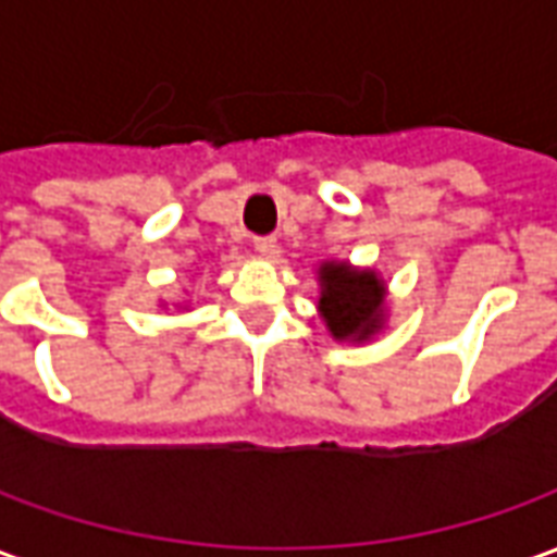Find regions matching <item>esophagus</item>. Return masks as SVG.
<instances>
[{"label":"esophagus","instance_id":"1","mask_svg":"<svg viewBox=\"0 0 557 557\" xmlns=\"http://www.w3.org/2000/svg\"><path fill=\"white\" fill-rule=\"evenodd\" d=\"M253 247L259 256H271L274 247H277V238L274 235H259V238H253Z\"/></svg>","mask_w":557,"mask_h":557}]
</instances>
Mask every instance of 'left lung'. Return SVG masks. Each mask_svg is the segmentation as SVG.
<instances>
[{
	"instance_id": "1",
	"label": "left lung",
	"mask_w": 557,
	"mask_h": 557,
	"mask_svg": "<svg viewBox=\"0 0 557 557\" xmlns=\"http://www.w3.org/2000/svg\"><path fill=\"white\" fill-rule=\"evenodd\" d=\"M319 313L334 339L363 343L385 325V280L370 268H351L349 262L319 265Z\"/></svg>"
}]
</instances>
